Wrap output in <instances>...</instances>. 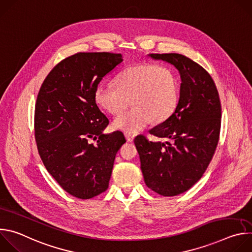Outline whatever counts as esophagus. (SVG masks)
<instances>
[{
	"mask_svg": "<svg viewBox=\"0 0 252 252\" xmlns=\"http://www.w3.org/2000/svg\"><path fill=\"white\" fill-rule=\"evenodd\" d=\"M125 136H126L127 141H132L134 139V134L131 133V132H128V131L125 132Z\"/></svg>",
	"mask_w": 252,
	"mask_h": 252,
	"instance_id": "1",
	"label": "esophagus"
}]
</instances>
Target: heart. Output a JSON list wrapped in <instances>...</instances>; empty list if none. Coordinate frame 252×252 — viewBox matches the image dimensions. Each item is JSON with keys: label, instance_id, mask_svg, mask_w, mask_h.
<instances>
[{"label": "heart", "instance_id": "b5f03b06", "mask_svg": "<svg viewBox=\"0 0 252 252\" xmlns=\"http://www.w3.org/2000/svg\"><path fill=\"white\" fill-rule=\"evenodd\" d=\"M115 84H100L94 92V100L107 114L119 116L131 99L132 109L114 122L118 129L134 132L150 122L161 124L175 110L178 82L174 70L166 65L150 63L129 65L120 73Z\"/></svg>", "mask_w": 252, "mask_h": 252}]
</instances>
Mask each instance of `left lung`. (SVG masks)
Here are the masks:
<instances>
[{
  "instance_id": "8db88e82",
  "label": "left lung",
  "mask_w": 252,
  "mask_h": 252,
  "mask_svg": "<svg viewBox=\"0 0 252 252\" xmlns=\"http://www.w3.org/2000/svg\"><path fill=\"white\" fill-rule=\"evenodd\" d=\"M173 64L181 75V93L173 114L150 130L165 143L143 134L134 138L145 183L162 196H174L193 187L209 165L220 140L221 104L207 71L179 54H150Z\"/></svg>"
}]
</instances>
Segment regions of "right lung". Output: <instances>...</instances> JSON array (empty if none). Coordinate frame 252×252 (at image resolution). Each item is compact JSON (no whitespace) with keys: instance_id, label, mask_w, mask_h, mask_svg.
I'll return each instance as SVG.
<instances>
[{"instance_id":"obj_1","label":"right lung","mask_w":252,"mask_h":252,"mask_svg":"<svg viewBox=\"0 0 252 252\" xmlns=\"http://www.w3.org/2000/svg\"><path fill=\"white\" fill-rule=\"evenodd\" d=\"M123 62L121 54L78 53L50 71L34 106V138L44 165L66 192L81 199L109 188L122 131L102 133L109 125L94 92ZM97 140V145L89 139Z\"/></svg>"}]
</instances>
